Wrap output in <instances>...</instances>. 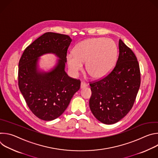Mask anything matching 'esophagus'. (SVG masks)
<instances>
[{
  "mask_svg": "<svg viewBox=\"0 0 158 158\" xmlns=\"http://www.w3.org/2000/svg\"><path fill=\"white\" fill-rule=\"evenodd\" d=\"M87 87V84L85 82H84L83 81L81 82V89H84V88H85Z\"/></svg>",
  "mask_w": 158,
  "mask_h": 158,
  "instance_id": "esophagus-1",
  "label": "esophagus"
}]
</instances>
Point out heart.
I'll return each mask as SVG.
<instances>
[{
  "mask_svg": "<svg viewBox=\"0 0 158 158\" xmlns=\"http://www.w3.org/2000/svg\"><path fill=\"white\" fill-rule=\"evenodd\" d=\"M118 56L115 42L110 39L96 37L84 40L77 44L73 52L67 54L66 62L70 73L77 76L83 69L93 78L100 79L107 76L114 67Z\"/></svg>",
  "mask_w": 158,
  "mask_h": 158,
  "instance_id": "b5f03b06",
  "label": "heart"
}]
</instances>
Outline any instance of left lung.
<instances>
[{
	"label": "left lung",
	"instance_id": "obj_1",
	"mask_svg": "<svg viewBox=\"0 0 158 158\" xmlns=\"http://www.w3.org/2000/svg\"><path fill=\"white\" fill-rule=\"evenodd\" d=\"M114 69L104 78L90 82L92 96L89 107L95 118L106 124H114L130 111L141 84L137 58L121 39Z\"/></svg>",
	"mask_w": 158,
	"mask_h": 158
}]
</instances>
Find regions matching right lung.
<instances>
[{"label":"right lung","mask_w":158,"mask_h":158,"mask_svg":"<svg viewBox=\"0 0 158 158\" xmlns=\"http://www.w3.org/2000/svg\"><path fill=\"white\" fill-rule=\"evenodd\" d=\"M71 41L67 35L46 32L29 45L19 60V89L32 113L42 120L59 117L80 89V80L70 77L65 72ZM46 53H54L59 58L48 72L40 71L38 65L39 57Z\"/></svg>","instance_id":"right-lung-1"}]
</instances>
